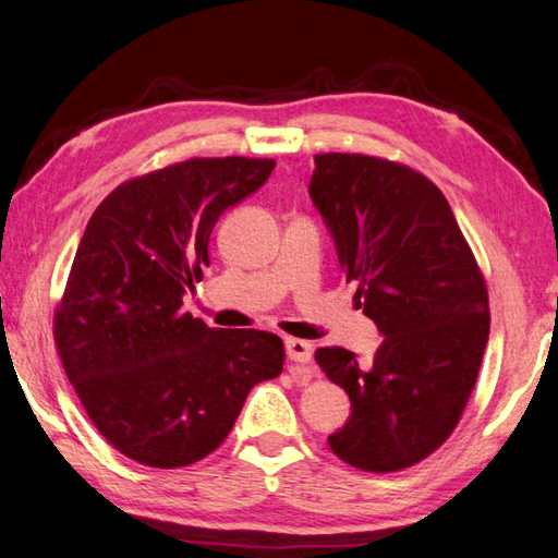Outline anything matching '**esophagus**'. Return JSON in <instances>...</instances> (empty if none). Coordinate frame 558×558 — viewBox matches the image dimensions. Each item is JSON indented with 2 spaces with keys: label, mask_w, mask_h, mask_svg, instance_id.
Here are the masks:
<instances>
[{
  "label": "esophagus",
  "mask_w": 558,
  "mask_h": 558,
  "mask_svg": "<svg viewBox=\"0 0 558 558\" xmlns=\"http://www.w3.org/2000/svg\"><path fill=\"white\" fill-rule=\"evenodd\" d=\"M286 351H288V357L292 360V363L307 365L312 360V343L302 341V338H288Z\"/></svg>",
  "instance_id": "obj_1"
}]
</instances>
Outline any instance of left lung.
<instances>
[{
  "label": "left lung",
  "mask_w": 558,
  "mask_h": 558,
  "mask_svg": "<svg viewBox=\"0 0 558 558\" xmlns=\"http://www.w3.org/2000/svg\"><path fill=\"white\" fill-rule=\"evenodd\" d=\"M310 195L385 336L369 363L336 345L314 353L353 407L329 445L351 466L399 472L450 438L476 385L490 326L482 268L438 185L407 163L316 155Z\"/></svg>",
  "instance_id": "left-lung-1"
}]
</instances>
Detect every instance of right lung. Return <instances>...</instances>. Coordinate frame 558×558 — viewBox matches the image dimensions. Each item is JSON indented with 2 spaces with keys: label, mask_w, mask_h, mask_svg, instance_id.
Returning <instances> with one entry per match:
<instances>
[{
  "label": "right lung",
  "mask_w": 558,
  "mask_h": 558,
  "mask_svg": "<svg viewBox=\"0 0 558 558\" xmlns=\"http://www.w3.org/2000/svg\"><path fill=\"white\" fill-rule=\"evenodd\" d=\"M276 161L189 159L120 183L96 207L54 310V345L92 423L118 452L177 469L225 442L258 381L282 373L276 333L210 329L183 294L210 266L227 207Z\"/></svg>",
  "instance_id": "add662e5"
}]
</instances>
